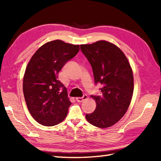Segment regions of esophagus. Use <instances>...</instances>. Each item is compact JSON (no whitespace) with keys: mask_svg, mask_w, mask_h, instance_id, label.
Returning <instances> with one entry per match:
<instances>
[{"mask_svg":"<svg viewBox=\"0 0 161 161\" xmlns=\"http://www.w3.org/2000/svg\"><path fill=\"white\" fill-rule=\"evenodd\" d=\"M88 98V97H87V95H84L83 97H76V100H77V102H82L83 101H84L85 100H86V99Z\"/></svg>","mask_w":161,"mask_h":161,"instance_id":"1","label":"esophagus"}]
</instances>
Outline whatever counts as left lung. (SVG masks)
Instances as JSON below:
<instances>
[{
	"mask_svg": "<svg viewBox=\"0 0 161 161\" xmlns=\"http://www.w3.org/2000/svg\"><path fill=\"white\" fill-rule=\"evenodd\" d=\"M93 68L95 84L100 83L102 95L91 97L96 102L93 113L86 114L92 125L104 129L117 123L126 114L133 93L132 68L124 53L104 40L80 46Z\"/></svg>",
	"mask_w": 161,
	"mask_h": 161,
	"instance_id": "1",
	"label": "left lung"
}]
</instances>
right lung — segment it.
<instances>
[{"mask_svg": "<svg viewBox=\"0 0 161 161\" xmlns=\"http://www.w3.org/2000/svg\"><path fill=\"white\" fill-rule=\"evenodd\" d=\"M79 50L80 45L51 41L41 46L27 65L23 95L30 114L39 124L54 126L66 118L71 102L58 74Z\"/></svg>", "mask_w": 161, "mask_h": 161, "instance_id": "1", "label": "right lung"}]
</instances>
